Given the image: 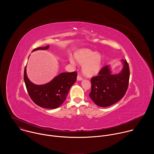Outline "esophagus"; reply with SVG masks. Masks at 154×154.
Listing matches in <instances>:
<instances>
[{"label": "esophagus", "mask_w": 154, "mask_h": 154, "mask_svg": "<svg viewBox=\"0 0 154 154\" xmlns=\"http://www.w3.org/2000/svg\"><path fill=\"white\" fill-rule=\"evenodd\" d=\"M77 80H82V79H83V77L80 75H77Z\"/></svg>", "instance_id": "34e87169"}]
</instances>
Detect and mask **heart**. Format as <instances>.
Returning <instances> with one entry per match:
<instances>
[{
    "label": "heart",
    "mask_w": 154,
    "mask_h": 154,
    "mask_svg": "<svg viewBox=\"0 0 154 154\" xmlns=\"http://www.w3.org/2000/svg\"><path fill=\"white\" fill-rule=\"evenodd\" d=\"M77 61L83 64L82 71L86 77H93L97 75L100 70L102 57L99 53H95L90 49H82L74 54ZM71 62L74 63L73 60Z\"/></svg>",
    "instance_id": "heart-1"
}]
</instances>
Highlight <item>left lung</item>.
<instances>
[{"mask_svg":"<svg viewBox=\"0 0 154 154\" xmlns=\"http://www.w3.org/2000/svg\"><path fill=\"white\" fill-rule=\"evenodd\" d=\"M124 68L118 74L112 75L107 66L102 68L98 75L91 79L90 98L98 106L106 107L120 100L128 89L130 78L129 66L122 60Z\"/></svg>","mask_w":154,"mask_h":154,"instance_id":"8db88e82","label":"left lung"}]
</instances>
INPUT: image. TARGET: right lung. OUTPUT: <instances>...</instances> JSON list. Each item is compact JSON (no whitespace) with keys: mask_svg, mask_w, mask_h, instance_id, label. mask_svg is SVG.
<instances>
[{"mask_svg":"<svg viewBox=\"0 0 154 154\" xmlns=\"http://www.w3.org/2000/svg\"><path fill=\"white\" fill-rule=\"evenodd\" d=\"M49 46L39 47L33 51L39 49H48ZM77 71L63 72L55 77L51 82L43 85L33 84L26 74V68L24 69V79L28 94L35 103L45 108H56L60 106L65 100L71 87L77 79Z\"/></svg>","mask_w":154,"mask_h":154,"instance_id":"right-lung-1","label":"right lung"}]
</instances>
